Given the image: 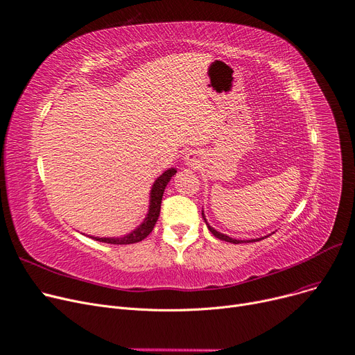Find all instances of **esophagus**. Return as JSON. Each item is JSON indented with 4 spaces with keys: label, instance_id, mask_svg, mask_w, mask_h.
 Instances as JSON below:
<instances>
[{
    "label": "esophagus",
    "instance_id": "esophagus-1",
    "mask_svg": "<svg viewBox=\"0 0 355 355\" xmlns=\"http://www.w3.org/2000/svg\"><path fill=\"white\" fill-rule=\"evenodd\" d=\"M183 162H184V164L189 166V167H196L198 163H199V159H198L196 153H188L187 156H184Z\"/></svg>",
    "mask_w": 355,
    "mask_h": 355
}]
</instances>
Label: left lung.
<instances>
[{"label":"left lung","instance_id":"obj_1","mask_svg":"<svg viewBox=\"0 0 355 355\" xmlns=\"http://www.w3.org/2000/svg\"><path fill=\"white\" fill-rule=\"evenodd\" d=\"M202 218H204V221H205V224H207V227H208V230L215 235L216 239H219V240H223V241H227V243H232V244H241V243H251V241H259V240H261V239H264V237H261V239H251V240H235V239H231V237H228L227 234H223V232H219V231H216L214 227H211L209 224H208V221H207V218H205V214H204V211H202Z\"/></svg>","mask_w":355,"mask_h":355}]
</instances>
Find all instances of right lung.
Segmentation results:
<instances>
[{
    "label": "right lung",
    "mask_w": 355,
    "mask_h": 355,
    "mask_svg": "<svg viewBox=\"0 0 355 355\" xmlns=\"http://www.w3.org/2000/svg\"><path fill=\"white\" fill-rule=\"evenodd\" d=\"M176 168H167L166 172H163L153 183V187L150 189V199H148V211L146 214V218L143 219V223L131 232L123 235V237H94V235H89V239L101 243H107V244H134L144 240L147 235L153 231L159 215H160V207H162V198L163 192L167 187V183L171 182V179L176 175Z\"/></svg>",
    "instance_id": "add662e5"
}]
</instances>
